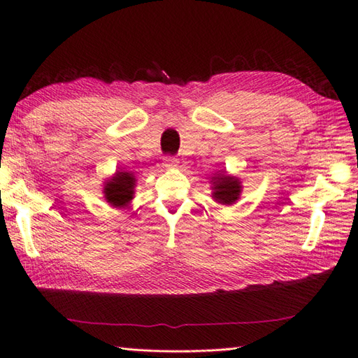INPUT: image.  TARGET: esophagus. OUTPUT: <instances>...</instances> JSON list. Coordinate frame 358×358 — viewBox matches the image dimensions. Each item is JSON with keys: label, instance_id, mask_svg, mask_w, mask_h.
Masks as SVG:
<instances>
[{"label": "esophagus", "instance_id": "esophagus-1", "mask_svg": "<svg viewBox=\"0 0 358 358\" xmlns=\"http://www.w3.org/2000/svg\"><path fill=\"white\" fill-rule=\"evenodd\" d=\"M179 159L174 156H165L164 157V166L165 169H173V166H178Z\"/></svg>", "mask_w": 358, "mask_h": 358}]
</instances>
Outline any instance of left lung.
<instances>
[{"label":"left lung","mask_w":358,"mask_h":358,"mask_svg":"<svg viewBox=\"0 0 358 358\" xmlns=\"http://www.w3.org/2000/svg\"><path fill=\"white\" fill-rule=\"evenodd\" d=\"M215 199L221 203H233L238 198H239V193H241V184L239 180L235 178H230V176H217L215 178Z\"/></svg>","instance_id":"obj_1"}]
</instances>
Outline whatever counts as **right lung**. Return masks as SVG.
Instances as JSON below:
<instances>
[{
	"label": "right lung",
	"instance_id": "1",
	"mask_svg": "<svg viewBox=\"0 0 358 358\" xmlns=\"http://www.w3.org/2000/svg\"><path fill=\"white\" fill-rule=\"evenodd\" d=\"M134 178L129 173H117L106 182L105 196L108 202L114 207H125L133 199L134 194Z\"/></svg>",
	"mask_w": 358,
	"mask_h": 358
}]
</instances>
